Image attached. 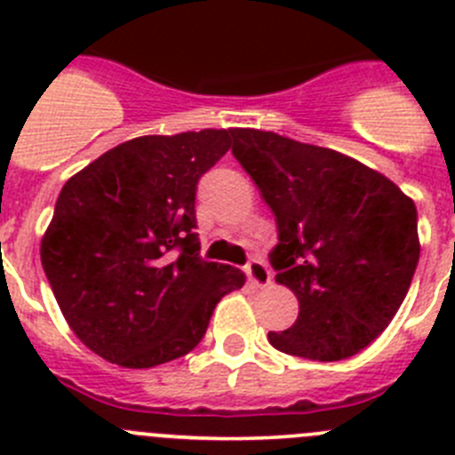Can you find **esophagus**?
I'll return each mask as SVG.
<instances>
[{"mask_svg":"<svg viewBox=\"0 0 455 455\" xmlns=\"http://www.w3.org/2000/svg\"><path fill=\"white\" fill-rule=\"evenodd\" d=\"M246 275L255 287L259 289L271 287V271H268V267L262 262V259H252V262H248Z\"/></svg>","mask_w":455,"mask_h":455,"instance_id":"esophagus-1","label":"esophagus"}]
</instances>
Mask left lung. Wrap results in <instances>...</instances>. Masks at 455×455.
Segmentation results:
<instances>
[{
	"instance_id": "obj_1",
	"label": "left lung",
	"mask_w": 455,
	"mask_h": 455,
	"mask_svg": "<svg viewBox=\"0 0 455 455\" xmlns=\"http://www.w3.org/2000/svg\"><path fill=\"white\" fill-rule=\"evenodd\" d=\"M232 139V155L275 216V283L299 299V319L268 332L271 347L319 363L355 355L387 328L412 283L415 203L331 148L251 127H235Z\"/></svg>"
}]
</instances>
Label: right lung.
Returning a JSON list of instances; mask_svg holds the SVG:
<instances>
[{"mask_svg":"<svg viewBox=\"0 0 455 455\" xmlns=\"http://www.w3.org/2000/svg\"><path fill=\"white\" fill-rule=\"evenodd\" d=\"M232 130L124 140L72 175L40 241V262L70 331L127 369L198 347L235 267L200 259L196 187L232 148Z\"/></svg>","mask_w":455,"mask_h":455,"instance_id":"add662e5","label":"right lung"}]
</instances>
